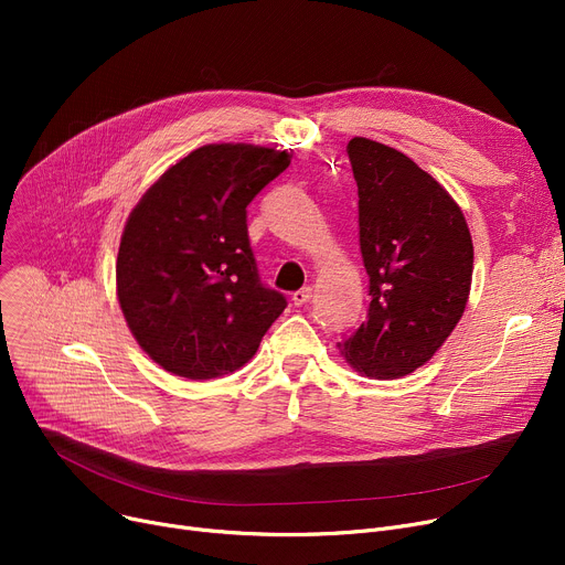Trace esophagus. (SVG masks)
<instances>
[{
    "mask_svg": "<svg viewBox=\"0 0 565 565\" xmlns=\"http://www.w3.org/2000/svg\"><path fill=\"white\" fill-rule=\"evenodd\" d=\"M311 298H313V288H311V286H305V288L292 292V305H295V307H305Z\"/></svg>",
    "mask_w": 565,
    "mask_h": 565,
    "instance_id": "obj_1",
    "label": "esophagus"
}]
</instances>
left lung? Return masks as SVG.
Instances as JSON below:
<instances>
[{"label": "left lung", "mask_w": 565, "mask_h": 565, "mask_svg": "<svg viewBox=\"0 0 565 565\" xmlns=\"http://www.w3.org/2000/svg\"><path fill=\"white\" fill-rule=\"evenodd\" d=\"M345 151L360 194L371 305L339 350L354 371L396 380L433 360L462 318L471 233L454 196L396 148L354 137Z\"/></svg>", "instance_id": "1"}]
</instances>
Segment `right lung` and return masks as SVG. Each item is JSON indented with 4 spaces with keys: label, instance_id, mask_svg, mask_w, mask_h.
<instances>
[{
    "label": "right lung",
    "instance_id": "1",
    "mask_svg": "<svg viewBox=\"0 0 565 565\" xmlns=\"http://www.w3.org/2000/svg\"><path fill=\"white\" fill-rule=\"evenodd\" d=\"M290 164L254 143H207L171 164L126 222L116 298L164 371L213 380L245 366L286 309L258 281L247 205Z\"/></svg>",
    "mask_w": 565,
    "mask_h": 565
}]
</instances>
